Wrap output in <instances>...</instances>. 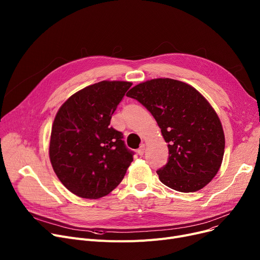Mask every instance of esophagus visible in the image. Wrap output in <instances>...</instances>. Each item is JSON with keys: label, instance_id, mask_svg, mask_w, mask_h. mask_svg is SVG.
Masks as SVG:
<instances>
[{"label": "esophagus", "instance_id": "esophagus-1", "mask_svg": "<svg viewBox=\"0 0 260 260\" xmlns=\"http://www.w3.org/2000/svg\"><path fill=\"white\" fill-rule=\"evenodd\" d=\"M137 152H138V154H139L140 156H143V154H144V152H145V144L142 143V144L140 145V147L138 148Z\"/></svg>", "mask_w": 260, "mask_h": 260}]
</instances>
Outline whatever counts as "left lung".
<instances>
[{
    "mask_svg": "<svg viewBox=\"0 0 260 260\" xmlns=\"http://www.w3.org/2000/svg\"><path fill=\"white\" fill-rule=\"evenodd\" d=\"M126 95L147 108L169 143V161L157 171L160 181L182 193L206 186L221 167L225 145L220 119L209 101L170 78L142 82Z\"/></svg>",
    "mask_w": 260,
    "mask_h": 260,
    "instance_id": "8db88e82",
    "label": "left lung"
}]
</instances>
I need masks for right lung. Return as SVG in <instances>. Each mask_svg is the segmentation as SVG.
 <instances>
[{
	"label": "right lung",
	"mask_w": 260,
	"mask_h": 260,
	"mask_svg": "<svg viewBox=\"0 0 260 260\" xmlns=\"http://www.w3.org/2000/svg\"><path fill=\"white\" fill-rule=\"evenodd\" d=\"M127 81H101L71 95L54 117L49 159L62 184L81 198L106 196L122 181L133 152L111 119L132 86Z\"/></svg>",
	"instance_id": "1"
}]
</instances>
